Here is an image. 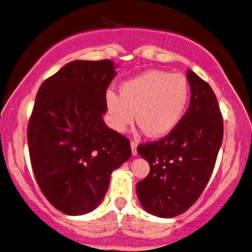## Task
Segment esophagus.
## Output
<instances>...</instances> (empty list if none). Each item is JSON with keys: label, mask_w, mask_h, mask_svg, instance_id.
I'll use <instances>...</instances> for the list:
<instances>
[{"label": "esophagus", "mask_w": 252, "mask_h": 252, "mask_svg": "<svg viewBox=\"0 0 252 252\" xmlns=\"http://www.w3.org/2000/svg\"><path fill=\"white\" fill-rule=\"evenodd\" d=\"M130 147H131L132 156H137V142L131 141V143H130Z\"/></svg>", "instance_id": "obj_1"}]
</instances>
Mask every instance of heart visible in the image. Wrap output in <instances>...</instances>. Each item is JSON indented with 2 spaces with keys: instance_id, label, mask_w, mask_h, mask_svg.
Here are the masks:
<instances>
[{
  "instance_id": "b5f03b06",
  "label": "heart",
  "mask_w": 252,
  "mask_h": 252,
  "mask_svg": "<svg viewBox=\"0 0 252 252\" xmlns=\"http://www.w3.org/2000/svg\"><path fill=\"white\" fill-rule=\"evenodd\" d=\"M190 88L186 76L149 70L124 82L120 95L109 90L105 103L111 126L124 132L137 122L150 137H164L174 131L186 114Z\"/></svg>"
}]
</instances>
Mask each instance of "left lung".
<instances>
[{
  "label": "left lung",
  "mask_w": 252,
  "mask_h": 252,
  "mask_svg": "<svg viewBox=\"0 0 252 252\" xmlns=\"http://www.w3.org/2000/svg\"><path fill=\"white\" fill-rule=\"evenodd\" d=\"M190 105L164 138L138 145L150 172L136 187L147 213L162 218L183 214L208 184L223 141V118L216 95L205 81L187 70Z\"/></svg>",
  "instance_id": "obj_1"
}]
</instances>
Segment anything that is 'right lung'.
Listing matches in <instances>:
<instances>
[{
    "instance_id": "right-lung-1",
    "label": "right lung",
    "mask_w": 252,
    "mask_h": 252,
    "mask_svg": "<svg viewBox=\"0 0 252 252\" xmlns=\"http://www.w3.org/2000/svg\"><path fill=\"white\" fill-rule=\"evenodd\" d=\"M113 61H72L39 87L28 124L30 162L45 198L61 213H92L111 172L131 156L129 139L103 121Z\"/></svg>"
}]
</instances>
